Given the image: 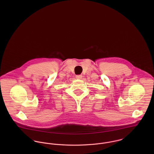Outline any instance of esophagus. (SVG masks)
<instances>
[{"label":"esophagus","instance_id":"esophagus-1","mask_svg":"<svg viewBox=\"0 0 154 154\" xmlns=\"http://www.w3.org/2000/svg\"><path fill=\"white\" fill-rule=\"evenodd\" d=\"M76 78L77 79H82V75H78L76 76Z\"/></svg>","mask_w":154,"mask_h":154}]
</instances>
